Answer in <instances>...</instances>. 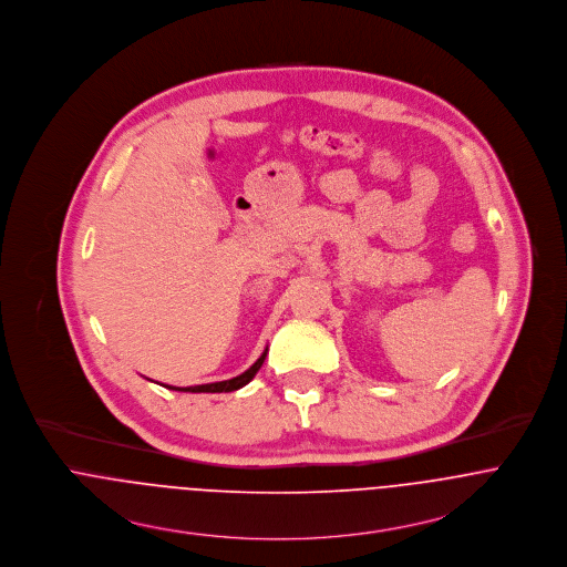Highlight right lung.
<instances>
[{"label": "right lung", "instance_id": "add662e5", "mask_svg": "<svg viewBox=\"0 0 567 567\" xmlns=\"http://www.w3.org/2000/svg\"><path fill=\"white\" fill-rule=\"evenodd\" d=\"M265 357H267V350L258 357V361L254 363L252 368H250V370H246L241 377L230 378V380H221V382L195 384V386H169V384H165V386H167V389H176V391H190V393H221V391H237V389L246 386V384L256 377V372L260 370V365H262Z\"/></svg>", "mask_w": 567, "mask_h": 567}]
</instances>
